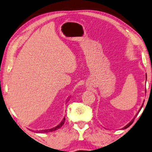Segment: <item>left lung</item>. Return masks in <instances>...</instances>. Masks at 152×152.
<instances>
[{
    "label": "left lung",
    "instance_id": "1",
    "mask_svg": "<svg viewBox=\"0 0 152 152\" xmlns=\"http://www.w3.org/2000/svg\"><path fill=\"white\" fill-rule=\"evenodd\" d=\"M145 78H146V80H147V74H146V75H145ZM145 93H146V89H145ZM143 104H142V106H141V108H140V110H139V111H138V113H137V114H136V115H135V117H134V119H135V118L136 117V116H137V115H138V113H140V110H141V108H142V107H143ZM134 119H133V120L132 121H131L130 123H128V124H127V125H126V126H125V127H123V129H127V127H129V126H130L131 125H132V123H133V121H134Z\"/></svg>",
    "mask_w": 152,
    "mask_h": 152
}]
</instances>
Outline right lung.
I'll list each match as a JSON object with an SVG mask.
<instances>
[{"label": "right lung", "mask_w": 152, "mask_h": 152, "mask_svg": "<svg viewBox=\"0 0 152 152\" xmlns=\"http://www.w3.org/2000/svg\"><path fill=\"white\" fill-rule=\"evenodd\" d=\"M64 123H65V117L64 118L62 121H61L60 124H59L58 126H56V127H53L52 129H45V130H41V131H37V132H35L36 133H48V132H54V131L58 129H60L61 126H62Z\"/></svg>", "instance_id": "right-lung-1"}]
</instances>
